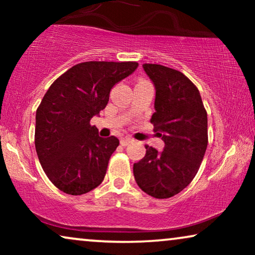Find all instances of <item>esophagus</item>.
Listing matches in <instances>:
<instances>
[{
  "mask_svg": "<svg viewBox=\"0 0 255 255\" xmlns=\"http://www.w3.org/2000/svg\"><path fill=\"white\" fill-rule=\"evenodd\" d=\"M131 141H133V140H132V138H130V137H125V138L121 139V144L123 146H128Z\"/></svg>",
  "mask_w": 255,
  "mask_h": 255,
  "instance_id": "1",
  "label": "esophagus"
}]
</instances>
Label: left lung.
<instances>
[{
    "instance_id": "1",
    "label": "left lung",
    "mask_w": 255,
    "mask_h": 255,
    "mask_svg": "<svg viewBox=\"0 0 255 255\" xmlns=\"http://www.w3.org/2000/svg\"><path fill=\"white\" fill-rule=\"evenodd\" d=\"M155 86V113L151 123L165 141L158 152L145 145L146 154L133 165L135 182L155 198L182 191L200 169L208 146V117L197 87L183 73L156 64H144Z\"/></svg>"
}]
</instances>
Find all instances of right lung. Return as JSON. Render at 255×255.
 <instances>
[{
    "label": "right lung",
    "mask_w": 255,
    "mask_h": 255,
    "mask_svg": "<svg viewBox=\"0 0 255 255\" xmlns=\"http://www.w3.org/2000/svg\"><path fill=\"white\" fill-rule=\"evenodd\" d=\"M135 61H86L59 76L36 113L34 145L45 174L58 189L82 195L99 187L120 140L100 137L93 116L107 107L113 87Z\"/></svg>",
    "instance_id": "right-lung-1"
}]
</instances>
